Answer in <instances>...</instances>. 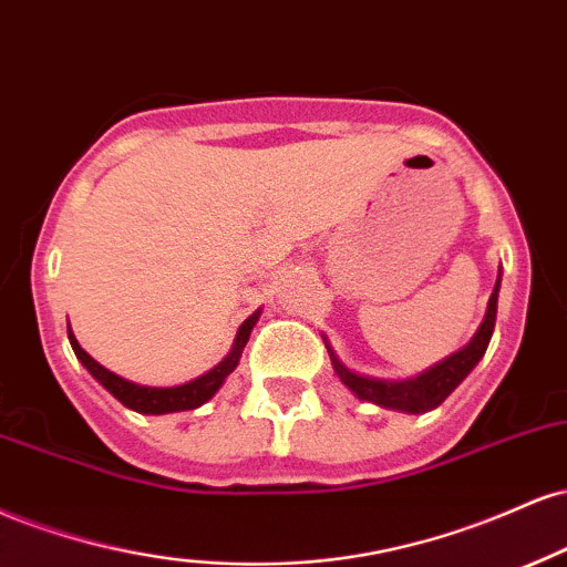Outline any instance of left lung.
Returning <instances> with one entry per match:
<instances>
[{"mask_svg": "<svg viewBox=\"0 0 567 567\" xmlns=\"http://www.w3.org/2000/svg\"><path fill=\"white\" fill-rule=\"evenodd\" d=\"M498 284H502V276H498L494 295L488 299V312H485L481 329H477V334L472 337L467 348L454 352V355L445 358L443 363H437L435 369L424 371L422 377L409 379V382H382V379L352 374L350 369H344V365L337 361V355L331 352L329 344H326V348H329L331 363H334V371L339 374V379H342V384H348L361 401L377 403L382 405V409L409 411V414H424V411L437 409V405H441L445 398L458 388V384H462V379L475 369L477 361L485 355V350H488L491 334H494V326H496Z\"/></svg>", "mask_w": 567, "mask_h": 567, "instance_id": "obj_1", "label": "left lung"}]
</instances>
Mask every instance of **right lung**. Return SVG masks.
Wrapping results in <instances>:
<instances>
[{
  "label": "right lung",
  "instance_id": "1",
  "mask_svg": "<svg viewBox=\"0 0 567 567\" xmlns=\"http://www.w3.org/2000/svg\"><path fill=\"white\" fill-rule=\"evenodd\" d=\"M257 318H259V310L241 323V329H238V334H236V342H233L230 355L225 358V361H219L215 369L209 371V374L193 379V382H188V384H179V388H143V384H135V382H130V379H122L118 374H113V371L103 369L95 358L86 355V352L82 350V344L76 342V337L71 334V329H69V339H71L73 352H76V358L84 363V369L90 371V374L95 377L97 382L103 384V388L109 390L118 403H124L126 409L137 411V414H172V411L198 409V405L206 403L212 395H215V392L219 390V384L225 382V377H228L230 371L238 365V358H241L246 342H249V334H251V329H255Z\"/></svg>",
  "mask_w": 567,
  "mask_h": 567
}]
</instances>
